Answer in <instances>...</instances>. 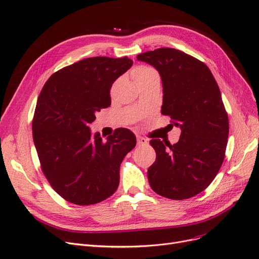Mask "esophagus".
Masks as SVG:
<instances>
[{"label":"esophagus","mask_w":259,"mask_h":259,"mask_svg":"<svg viewBox=\"0 0 259 259\" xmlns=\"http://www.w3.org/2000/svg\"><path fill=\"white\" fill-rule=\"evenodd\" d=\"M137 141H138V145H139V146H145V145L148 144L147 139H145V138H143V137H138V138H137Z\"/></svg>","instance_id":"obj_1"}]
</instances>
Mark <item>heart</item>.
Masks as SVG:
<instances>
[{"label": "heart", "mask_w": 259, "mask_h": 259, "mask_svg": "<svg viewBox=\"0 0 259 259\" xmlns=\"http://www.w3.org/2000/svg\"><path fill=\"white\" fill-rule=\"evenodd\" d=\"M131 76L138 85L159 79V74H157V72L153 67L147 65H140L134 67L131 72Z\"/></svg>", "instance_id": "b5f03b06"}]
</instances>
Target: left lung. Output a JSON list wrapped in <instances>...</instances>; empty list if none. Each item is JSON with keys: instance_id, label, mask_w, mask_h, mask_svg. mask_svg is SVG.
<instances>
[{"instance_id": "1", "label": "left lung", "mask_w": 259, "mask_h": 259, "mask_svg": "<svg viewBox=\"0 0 259 259\" xmlns=\"http://www.w3.org/2000/svg\"><path fill=\"white\" fill-rule=\"evenodd\" d=\"M159 71L161 113L181 128L178 143L150 141L156 157L148 168L153 192L172 200L200 194L217 176L226 155L229 117L219 87L205 63L179 50L162 48L137 56Z\"/></svg>"}]
</instances>
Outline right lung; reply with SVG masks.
I'll return each instance as SVG.
<instances>
[{
  "label": "right lung",
  "instance_id": "right-lung-1",
  "mask_svg": "<svg viewBox=\"0 0 259 259\" xmlns=\"http://www.w3.org/2000/svg\"><path fill=\"white\" fill-rule=\"evenodd\" d=\"M128 57H92L54 73L42 88L32 118V138L41 169L53 189L77 205H91L115 193L119 167L137 145L118 128L106 141L89 123L111 105L110 90L129 70Z\"/></svg>",
  "mask_w": 259,
  "mask_h": 259
}]
</instances>
